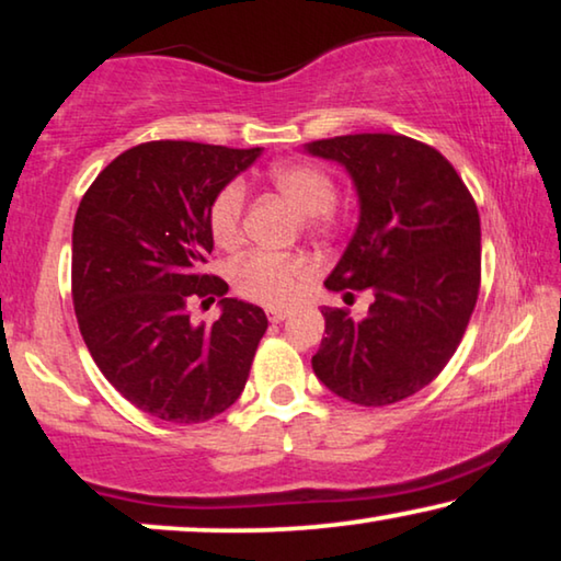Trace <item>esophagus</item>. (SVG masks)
Instances as JSON below:
<instances>
[{"mask_svg":"<svg viewBox=\"0 0 561 561\" xmlns=\"http://www.w3.org/2000/svg\"><path fill=\"white\" fill-rule=\"evenodd\" d=\"M265 313H267V319L273 321V324H278V321L290 317V309H288V306H267Z\"/></svg>","mask_w":561,"mask_h":561,"instance_id":"esophagus-1","label":"esophagus"}]
</instances>
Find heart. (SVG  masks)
<instances>
[{"mask_svg":"<svg viewBox=\"0 0 561 561\" xmlns=\"http://www.w3.org/2000/svg\"><path fill=\"white\" fill-rule=\"evenodd\" d=\"M271 186L311 225H324L334 206L336 186L332 175L309 163H280L267 173ZM248 191L240 181L227 183L211 202L209 229L219 248H237L242 242V217ZM311 275L304 257H280L255 252L234 271V283L244 296L263 304H290Z\"/></svg>","mask_w":561,"mask_h":561,"instance_id":"b5f03b06","label":"heart"}]
</instances>
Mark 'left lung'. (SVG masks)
<instances>
[{"mask_svg": "<svg viewBox=\"0 0 561 561\" xmlns=\"http://www.w3.org/2000/svg\"><path fill=\"white\" fill-rule=\"evenodd\" d=\"M304 152L347 171L357 227L329 290L373 294L365 317L329 309L311 357L344 401L388 405L428 386L462 342L480 290V217L449 160L403 135H344Z\"/></svg>", "mask_w": 561, "mask_h": 561, "instance_id": "obj_1", "label": "left lung"}]
</instances>
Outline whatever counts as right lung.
I'll return each mask as SVG.
<instances>
[{
    "mask_svg": "<svg viewBox=\"0 0 561 561\" xmlns=\"http://www.w3.org/2000/svg\"><path fill=\"white\" fill-rule=\"evenodd\" d=\"M263 148L160 140L114 158L73 221V309L104 378L137 409L175 424L227 411L248 382L267 329L255 304L221 298L206 327L191 298L227 294L204 275L211 202Z\"/></svg>",
    "mask_w": 561,
    "mask_h": 561,
    "instance_id": "1",
    "label": "right lung"
}]
</instances>
